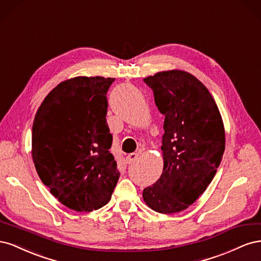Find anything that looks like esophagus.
<instances>
[{"mask_svg":"<svg viewBox=\"0 0 261 261\" xmlns=\"http://www.w3.org/2000/svg\"><path fill=\"white\" fill-rule=\"evenodd\" d=\"M137 156H138V153H136V152L129 153L127 156H126V162H127L128 164H132V163H134V162L136 161Z\"/></svg>","mask_w":261,"mask_h":261,"instance_id":"esophagus-1","label":"esophagus"}]
</instances>
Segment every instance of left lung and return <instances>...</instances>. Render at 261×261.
<instances>
[{"mask_svg":"<svg viewBox=\"0 0 261 261\" xmlns=\"http://www.w3.org/2000/svg\"><path fill=\"white\" fill-rule=\"evenodd\" d=\"M164 115L163 171L144 189L152 210L170 215L187 209L215 177L225 149L222 117L209 90L195 76L172 69L144 78Z\"/></svg>","mask_w":261,"mask_h":261,"instance_id":"8db88e82","label":"left lung"}]
</instances>
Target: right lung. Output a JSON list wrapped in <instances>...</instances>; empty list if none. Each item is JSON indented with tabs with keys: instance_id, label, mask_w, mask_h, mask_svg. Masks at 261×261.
I'll use <instances>...</instances> for the list:
<instances>
[{
	"instance_id": "obj_1",
	"label": "right lung",
	"mask_w": 261,
	"mask_h": 261,
	"mask_svg": "<svg viewBox=\"0 0 261 261\" xmlns=\"http://www.w3.org/2000/svg\"><path fill=\"white\" fill-rule=\"evenodd\" d=\"M114 81L70 78L44 98L35 116L31 143L38 175L55 198L78 212L106 206L120 177L106 118Z\"/></svg>"
}]
</instances>
